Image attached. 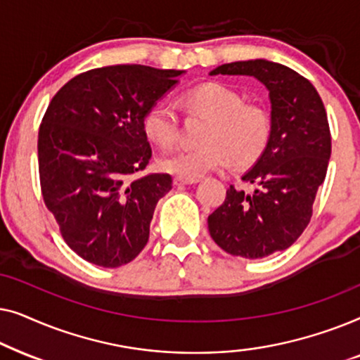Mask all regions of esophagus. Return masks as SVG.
Returning a JSON list of instances; mask_svg holds the SVG:
<instances>
[{
    "mask_svg": "<svg viewBox=\"0 0 360 360\" xmlns=\"http://www.w3.org/2000/svg\"><path fill=\"white\" fill-rule=\"evenodd\" d=\"M200 179H181V176H175L174 179V184L176 186H184V185H193V184H198Z\"/></svg>",
    "mask_w": 360,
    "mask_h": 360,
    "instance_id": "esophagus-1",
    "label": "esophagus"
}]
</instances>
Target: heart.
Listing matches in <instances>:
<instances>
[{
  "label": "heart",
  "mask_w": 360,
  "mask_h": 360,
  "mask_svg": "<svg viewBox=\"0 0 360 360\" xmlns=\"http://www.w3.org/2000/svg\"><path fill=\"white\" fill-rule=\"evenodd\" d=\"M186 112L208 117L196 149H181L159 160L160 170L181 179H198L234 164L252 165L267 150L272 137V116L262 105L245 103L236 88L223 82H206L181 96ZM147 139L160 149H170L180 136V117L175 106L155 101L142 117Z\"/></svg>",
  "instance_id": "b5f03b06"
}]
</instances>
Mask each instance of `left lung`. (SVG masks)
<instances>
[{"label":"left lung","instance_id":"left-lung-1","mask_svg":"<svg viewBox=\"0 0 360 360\" xmlns=\"http://www.w3.org/2000/svg\"><path fill=\"white\" fill-rule=\"evenodd\" d=\"M211 75H249L267 86L272 137L267 150L243 176L252 193L226 191L208 216L211 238L231 255L262 259L297 240L313 214L316 191L331 157V132L321 96L292 68L257 58L224 63Z\"/></svg>","mask_w":360,"mask_h":360}]
</instances>
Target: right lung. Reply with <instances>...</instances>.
<instances>
[{"instance_id": "add662e5", "label": "right lung", "mask_w": 360, "mask_h": 360, "mask_svg": "<svg viewBox=\"0 0 360 360\" xmlns=\"http://www.w3.org/2000/svg\"><path fill=\"white\" fill-rule=\"evenodd\" d=\"M181 73L147 65L93 68L49 103L37 141L44 203L68 248L86 262L116 269L146 248L172 176H136L152 157L142 117Z\"/></svg>"}]
</instances>
